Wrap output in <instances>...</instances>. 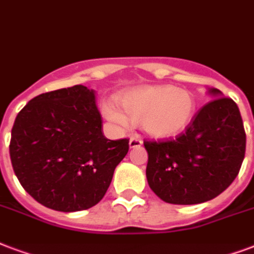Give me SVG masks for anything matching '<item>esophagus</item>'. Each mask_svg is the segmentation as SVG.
I'll list each match as a JSON object with an SVG mask.
<instances>
[{
	"label": "esophagus",
	"mask_w": 254,
	"mask_h": 254,
	"mask_svg": "<svg viewBox=\"0 0 254 254\" xmlns=\"http://www.w3.org/2000/svg\"><path fill=\"white\" fill-rule=\"evenodd\" d=\"M141 145H142V140L138 138V137H131L130 140H129V146H130V149L138 148Z\"/></svg>",
	"instance_id": "esophagus-1"
}]
</instances>
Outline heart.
<instances>
[{
    "label": "heart",
    "mask_w": 254,
    "mask_h": 254,
    "mask_svg": "<svg viewBox=\"0 0 254 254\" xmlns=\"http://www.w3.org/2000/svg\"><path fill=\"white\" fill-rule=\"evenodd\" d=\"M119 105L104 102L101 112L108 121L121 127L141 124L154 138H172L185 131L196 114L193 93L173 85H149L120 94Z\"/></svg>",
    "instance_id": "obj_1"
}]
</instances>
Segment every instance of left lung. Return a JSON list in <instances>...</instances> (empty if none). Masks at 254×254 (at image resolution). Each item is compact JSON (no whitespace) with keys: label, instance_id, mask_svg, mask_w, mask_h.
Here are the masks:
<instances>
[{"label":"left lung","instance_id":"left-lung-1","mask_svg":"<svg viewBox=\"0 0 254 254\" xmlns=\"http://www.w3.org/2000/svg\"><path fill=\"white\" fill-rule=\"evenodd\" d=\"M214 98L176 140L145 141L146 179L162 201L194 205L221 194L237 177L245 156L247 135L239 106L218 89Z\"/></svg>","mask_w":254,"mask_h":254}]
</instances>
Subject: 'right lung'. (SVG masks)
<instances>
[{
    "label": "right lung",
    "instance_id": "add662e5",
    "mask_svg": "<svg viewBox=\"0 0 254 254\" xmlns=\"http://www.w3.org/2000/svg\"><path fill=\"white\" fill-rule=\"evenodd\" d=\"M127 150L129 140L104 135L96 92L84 85L30 100L15 117L9 146L19 184L58 212L98 204Z\"/></svg>",
    "mask_w": 254,
    "mask_h": 254
}]
</instances>
